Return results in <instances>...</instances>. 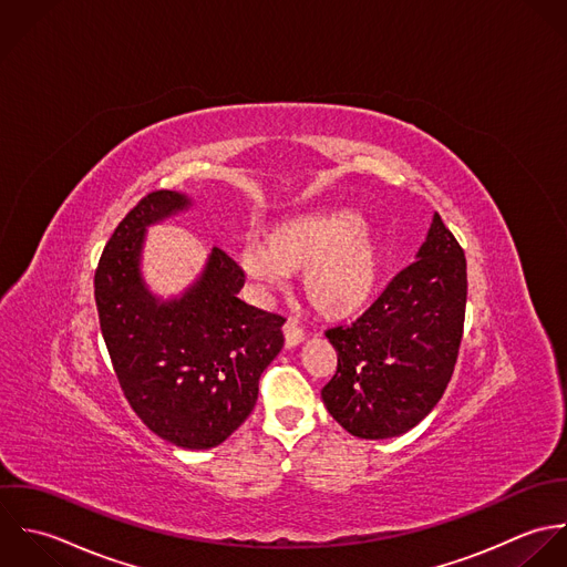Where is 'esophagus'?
<instances>
[{
    "instance_id": "esophagus-1",
    "label": "esophagus",
    "mask_w": 567,
    "mask_h": 567,
    "mask_svg": "<svg viewBox=\"0 0 567 567\" xmlns=\"http://www.w3.org/2000/svg\"><path fill=\"white\" fill-rule=\"evenodd\" d=\"M282 333H285V343H287L289 348H293V346H298L300 341L305 340L302 329H298V324H296V322H291V320H287V322H285Z\"/></svg>"
}]
</instances>
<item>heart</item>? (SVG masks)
Segmentation results:
<instances>
[{"mask_svg":"<svg viewBox=\"0 0 567 567\" xmlns=\"http://www.w3.org/2000/svg\"><path fill=\"white\" fill-rule=\"evenodd\" d=\"M238 267L260 291L305 269L302 293L324 318L341 320L370 305L381 278L374 234L352 210H322L282 219L262 234V245L243 247Z\"/></svg>","mask_w":567,"mask_h":567,"instance_id":"obj_1","label":"heart"}]
</instances>
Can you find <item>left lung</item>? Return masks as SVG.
Wrapping results in <instances>:
<instances>
[{
    "label": "left lung",
    "mask_w": 567,
    "mask_h": 567,
    "mask_svg": "<svg viewBox=\"0 0 567 567\" xmlns=\"http://www.w3.org/2000/svg\"><path fill=\"white\" fill-rule=\"evenodd\" d=\"M464 311V249L434 215L419 260L401 269L354 322L324 333L338 352V370L322 388L331 416L370 441L416 427L452 381Z\"/></svg>",
    "instance_id": "8db88e82"
}]
</instances>
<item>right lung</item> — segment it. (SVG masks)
<instances>
[{
    "label": "right lung",
    "instance_id": "1",
    "mask_svg": "<svg viewBox=\"0 0 567 567\" xmlns=\"http://www.w3.org/2000/svg\"><path fill=\"white\" fill-rule=\"evenodd\" d=\"M186 206L173 190L144 195L103 249L94 296L120 390L137 419L177 447L210 450L251 414L260 374L285 346V318L236 296L245 276L219 247L182 300L159 305L144 289V227Z\"/></svg>",
    "mask_w": 567,
    "mask_h": 567
}]
</instances>
